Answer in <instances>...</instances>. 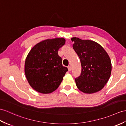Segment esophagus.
Listing matches in <instances>:
<instances>
[{
	"label": "esophagus",
	"instance_id": "1",
	"mask_svg": "<svg viewBox=\"0 0 126 126\" xmlns=\"http://www.w3.org/2000/svg\"><path fill=\"white\" fill-rule=\"evenodd\" d=\"M68 71H69V72H70V71H71V70H72L71 66H68Z\"/></svg>",
	"mask_w": 126,
	"mask_h": 126
}]
</instances>
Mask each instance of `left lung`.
Wrapping results in <instances>:
<instances>
[{"label": "left lung", "mask_w": 126, "mask_h": 126, "mask_svg": "<svg viewBox=\"0 0 126 126\" xmlns=\"http://www.w3.org/2000/svg\"><path fill=\"white\" fill-rule=\"evenodd\" d=\"M71 39L82 66L80 75L75 79L76 86L85 94L100 91L111 75L112 65L109 55L96 42L76 37Z\"/></svg>", "instance_id": "8db88e82"}]
</instances>
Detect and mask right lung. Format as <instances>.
<instances>
[{
    "label": "right lung",
    "instance_id": "add662e5",
    "mask_svg": "<svg viewBox=\"0 0 126 126\" xmlns=\"http://www.w3.org/2000/svg\"><path fill=\"white\" fill-rule=\"evenodd\" d=\"M65 39H47L33 47L28 54L24 72L33 89L42 94H50L59 87L68 68L63 66L58 55Z\"/></svg>",
    "mask_w": 126,
    "mask_h": 126
}]
</instances>
